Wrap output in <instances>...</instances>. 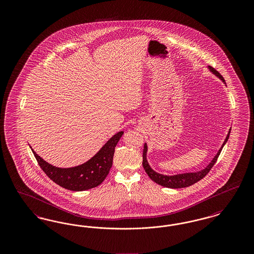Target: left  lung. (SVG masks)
Instances as JSON below:
<instances>
[{
  "instance_id": "8db88e82",
  "label": "left lung",
  "mask_w": 254,
  "mask_h": 254,
  "mask_svg": "<svg viewBox=\"0 0 254 254\" xmlns=\"http://www.w3.org/2000/svg\"><path fill=\"white\" fill-rule=\"evenodd\" d=\"M208 69L215 74L217 77H219L225 84V80L223 78V76L218 72L216 69H214L213 67L211 66H208ZM230 129L229 130V133L223 143V145L221 146V148L219 149V151L217 152V154L214 156V158L211 160V162L206 166V168H205L200 171H196V172H190V173H182V174H176V175H164V174H160L156 171H154L153 169L150 168L147 160H146V152H147V145L145 144L144 145V151H143V167L144 169L146 172V174L148 175V177L152 180V181L155 182L158 185L160 186H163L165 188H169V189H182V188H187V187H190L191 185H193L195 183H197L198 181H200L201 179H203L205 177V175L209 172V170L212 169V167L214 166V164L216 163L218 157L224 147V145H226L227 141L229 140V137H230Z\"/></svg>"
}]
</instances>
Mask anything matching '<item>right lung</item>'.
Segmentation results:
<instances>
[{"instance_id": "obj_1", "label": "right lung", "mask_w": 254, "mask_h": 254, "mask_svg": "<svg viewBox=\"0 0 254 254\" xmlns=\"http://www.w3.org/2000/svg\"><path fill=\"white\" fill-rule=\"evenodd\" d=\"M123 131L113 135L96 154L84 164L68 169L56 168L40 157L32 150L41 169L52 181L65 190L83 191L101 185L112 167L115 146L119 142ZM31 148V147H30Z\"/></svg>"}]
</instances>
